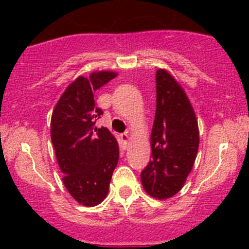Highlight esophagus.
Wrapping results in <instances>:
<instances>
[{
  "mask_svg": "<svg viewBox=\"0 0 249 249\" xmlns=\"http://www.w3.org/2000/svg\"><path fill=\"white\" fill-rule=\"evenodd\" d=\"M129 134H127V132H124V134H122L120 135V141H122V143L124 145H126L127 144V141H129Z\"/></svg>",
  "mask_w": 249,
  "mask_h": 249,
  "instance_id": "1",
  "label": "esophagus"
}]
</instances>
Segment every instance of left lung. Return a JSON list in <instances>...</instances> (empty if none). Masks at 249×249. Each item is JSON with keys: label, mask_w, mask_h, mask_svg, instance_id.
<instances>
[{"label": "left lung", "mask_w": 249, "mask_h": 249, "mask_svg": "<svg viewBox=\"0 0 249 249\" xmlns=\"http://www.w3.org/2000/svg\"><path fill=\"white\" fill-rule=\"evenodd\" d=\"M199 126L182 85L169 71H157V110L150 135L153 159L141 172L148 195L166 200L184 185L199 149Z\"/></svg>", "instance_id": "8db88e82"}]
</instances>
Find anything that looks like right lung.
<instances>
[{
    "mask_svg": "<svg viewBox=\"0 0 249 249\" xmlns=\"http://www.w3.org/2000/svg\"><path fill=\"white\" fill-rule=\"evenodd\" d=\"M118 76L96 71L77 77L57 101L50 122V137L65 187L78 203L92 207L108 194L119 147L107 127L97 129L102 110L95 107L94 91Z\"/></svg>",
    "mask_w": 249,
    "mask_h": 249,
    "instance_id": "add662e5",
    "label": "right lung"
}]
</instances>
